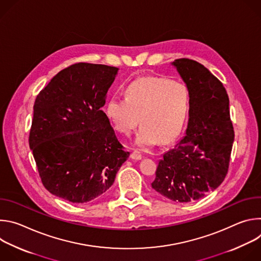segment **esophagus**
Returning a JSON list of instances; mask_svg holds the SVG:
<instances>
[{
  "mask_svg": "<svg viewBox=\"0 0 261 261\" xmlns=\"http://www.w3.org/2000/svg\"><path fill=\"white\" fill-rule=\"evenodd\" d=\"M131 158L133 160H140L142 158V153L140 151H138V150H134L132 152V154H131Z\"/></svg>",
  "mask_w": 261,
  "mask_h": 261,
  "instance_id": "1",
  "label": "esophagus"
}]
</instances>
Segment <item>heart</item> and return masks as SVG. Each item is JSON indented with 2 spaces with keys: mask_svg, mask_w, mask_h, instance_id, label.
<instances>
[{
  "mask_svg": "<svg viewBox=\"0 0 261 261\" xmlns=\"http://www.w3.org/2000/svg\"><path fill=\"white\" fill-rule=\"evenodd\" d=\"M190 94L182 84L160 77H140L129 84L125 99L111 97L105 106V114L115 129L130 134L141 127L136 143L150 146L165 143L177 135L187 119Z\"/></svg>",
  "mask_w": 261,
  "mask_h": 261,
  "instance_id": "1",
  "label": "heart"
}]
</instances>
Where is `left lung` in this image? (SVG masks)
I'll use <instances>...</instances> for the list:
<instances>
[{
  "label": "left lung",
  "instance_id": "left-lung-1",
  "mask_svg": "<svg viewBox=\"0 0 261 261\" xmlns=\"http://www.w3.org/2000/svg\"><path fill=\"white\" fill-rule=\"evenodd\" d=\"M173 65L190 94V118L185 136L159 161L152 187L168 199L190 202L224 180L234 130L223 84L194 60L181 58Z\"/></svg>",
  "mask_w": 261,
  "mask_h": 261
}]
</instances>
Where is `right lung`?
<instances>
[{
  "label": "right lung",
  "mask_w": 261,
  "mask_h": 261,
  "mask_svg": "<svg viewBox=\"0 0 261 261\" xmlns=\"http://www.w3.org/2000/svg\"><path fill=\"white\" fill-rule=\"evenodd\" d=\"M118 68L76 63L37 95L29 144L45 189L73 203L104 194L130 153L100 109Z\"/></svg>",
  "instance_id": "right-lung-1"
}]
</instances>
